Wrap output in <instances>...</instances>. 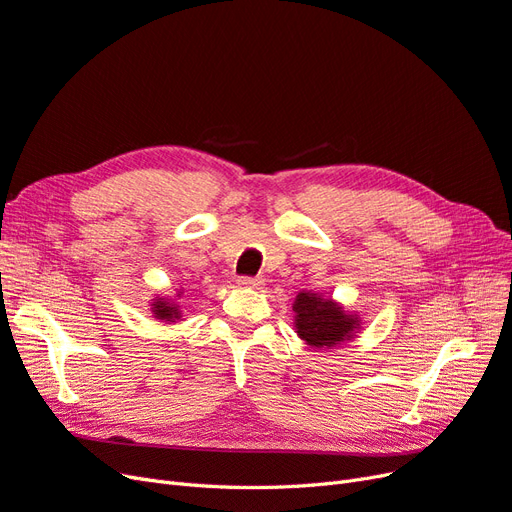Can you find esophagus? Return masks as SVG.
<instances>
[{
  "label": "esophagus",
  "mask_w": 512,
  "mask_h": 512,
  "mask_svg": "<svg viewBox=\"0 0 512 512\" xmlns=\"http://www.w3.org/2000/svg\"><path fill=\"white\" fill-rule=\"evenodd\" d=\"M238 287H242V289H261V287H263V278L240 276V278H238Z\"/></svg>",
  "instance_id": "obj_1"
}]
</instances>
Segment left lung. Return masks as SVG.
Here are the masks:
<instances>
[{"label": "left lung", "instance_id": "1", "mask_svg": "<svg viewBox=\"0 0 512 512\" xmlns=\"http://www.w3.org/2000/svg\"><path fill=\"white\" fill-rule=\"evenodd\" d=\"M295 329L310 348H335L361 329L358 314L346 312L331 297L301 291L293 301Z\"/></svg>", "mask_w": 512, "mask_h": 512}]
</instances>
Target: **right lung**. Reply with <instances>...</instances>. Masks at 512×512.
<instances>
[{"label": "right lung", "instance_id": "obj_1", "mask_svg": "<svg viewBox=\"0 0 512 512\" xmlns=\"http://www.w3.org/2000/svg\"><path fill=\"white\" fill-rule=\"evenodd\" d=\"M151 312H154V316L158 320H162V323H175V320L181 318L179 306L175 304V301L164 299V297L154 299V304H151Z\"/></svg>", "mask_w": 512, "mask_h": 512}]
</instances>
